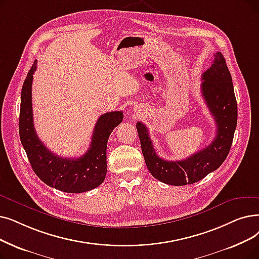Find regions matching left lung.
Instances as JSON below:
<instances>
[{
  "instance_id": "1",
  "label": "left lung",
  "mask_w": 259,
  "mask_h": 259,
  "mask_svg": "<svg viewBox=\"0 0 259 259\" xmlns=\"http://www.w3.org/2000/svg\"><path fill=\"white\" fill-rule=\"evenodd\" d=\"M212 64L202 74L201 92L216 121V138L205 147L181 161H166L156 154L147 127L138 121L142 152L150 174L159 181L181 186L196 183L227 159L237 126V102L232 76L223 55L218 52Z\"/></svg>"
}]
</instances>
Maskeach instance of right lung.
Segmentation results:
<instances>
[{
    "label": "right lung",
    "instance_id": "add662e5",
    "mask_svg": "<svg viewBox=\"0 0 259 259\" xmlns=\"http://www.w3.org/2000/svg\"><path fill=\"white\" fill-rule=\"evenodd\" d=\"M37 60L25 78L21 92L19 118L20 140L32 170L47 185L64 193L89 192L105 181L107 174V143L113 129L122 120L121 111L108 112L95 123L88 151L77 159H67L50 151L38 138L32 118L31 83Z\"/></svg>",
    "mask_w": 259,
    "mask_h": 259
}]
</instances>
